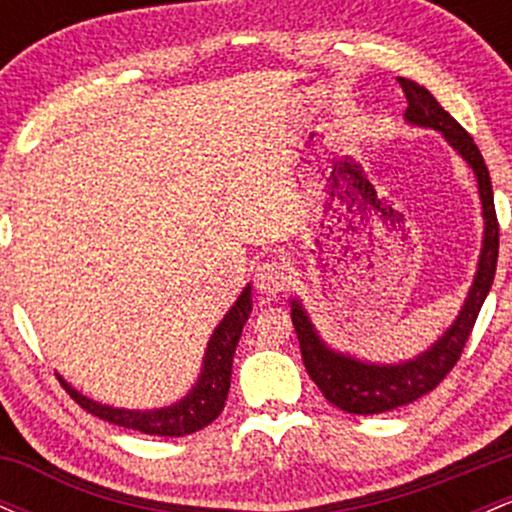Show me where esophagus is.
I'll return each mask as SVG.
<instances>
[{
    "label": "esophagus",
    "mask_w": 512,
    "mask_h": 512,
    "mask_svg": "<svg viewBox=\"0 0 512 512\" xmlns=\"http://www.w3.org/2000/svg\"><path fill=\"white\" fill-rule=\"evenodd\" d=\"M255 286L257 291L264 293V296L274 298L276 293H281L289 286V272H286L284 264L279 262H260L255 269Z\"/></svg>",
    "instance_id": "esophagus-1"
}]
</instances>
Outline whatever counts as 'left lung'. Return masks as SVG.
<instances>
[{"label": "left lung", "mask_w": 512, "mask_h": 512, "mask_svg": "<svg viewBox=\"0 0 512 512\" xmlns=\"http://www.w3.org/2000/svg\"><path fill=\"white\" fill-rule=\"evenodd\" d=\"M397 81L409 103L407 113H404L409 125L436 129L474 170L481 197V214H484V240H481L477 274H474L472 289L464 298L460 315L455 317V322L431 349H426L424 354L411 358V361L368 363L358 361L356 356L342 354V351H334L332 346L322 342L305 308L293 298L291 320L296 327L298 344H301L305 370L313 378V383L320 387L327 402H332L342 411H349V414L363 416L404 407V404L416 402L419 397L436 390L440 380L457 363L469 334L474 330L481 305L491 291L498 262V219L496 207H493L491 175L484 158H481V151L474 144V139L464 132L460 122L450 113H445L443 105L431 96L428 88L411 79H402V76Z\"/></svg>", "instance_id": "left-lung-1"}]
</instances>
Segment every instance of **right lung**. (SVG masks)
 I'll return each instance as SVG.
<instances>
[{"label": "right lung", "instance_id": "add662e5", "mask_svg": "<svg viewBox=\"0 0 512 512\" xmlns=\"http://www.w3.org/2000/svg\"><path fill=\"white\" fill-rule=\"evenodd\" d=\"M252 286L248 284L238 301L231 305L223 320L216 325L207 344V354H204V366L199 373L195 387L187 392L180 402L170 404V407L139 411V409H115L108 404L93 402L81 392H76L67 380L60 378L64 390L72 395V399L88 414L98 416V419L108 421V424L132 428V431L146 433V436H166L180 438L190 436V433L202 431L211 421L223 411L226 404L228 387H231V370H233V354L243 332V325L248 322L252 313Z\"/></svg>", "mask_w": 512, "mask_h": 512}]
</instances>
